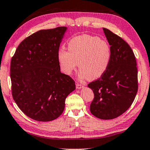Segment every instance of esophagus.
<instances>
[{
    "label": "esophagus",
    "mask_w": 150,
    "mask_h": 150,
    "mask_svg": "<svg viewBox=\"0 0 150 150\" xmlns=\"http://www.w3.org/2000/svg\"><path fill=\"white\" fill-rule=\"evenodd\" d=\"M76 88L78 89H81V88H83V86L82 84L81 83H76Z\"/></svg>",
    "instance_id": "1"
}]
</instances>
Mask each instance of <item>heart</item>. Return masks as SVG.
<instances>
[{
	"label": "heart",
	"instance_id": "1",
	"mask_svg": "<svg viewBox=\"0 0 150 150\" xmlns=\"http://www.w3.org/2000/svg\"><path fill=\"white\" fill-rule=\"evenodd\" d=\"M68 50L59 49L57 59L62 73L71 75L77 66L80 79L94 80L108 69L111 61V48L108 42L94 35L83 34L73 37Z\"/></svg>",
	"mask_w": 150,
	"mask_h": 150
}]
</instances>
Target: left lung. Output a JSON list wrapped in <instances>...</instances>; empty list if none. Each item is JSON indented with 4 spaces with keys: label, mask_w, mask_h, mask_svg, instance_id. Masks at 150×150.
I'll return each mask as SVG.
<instances>
[{
    "label": "left lung",
    "mask_w": 150,
    "mask_h": 150,
    "mask_svg": "<svg viewBox=\"0 0 150 150\" xmlns=\"http://www.w3.org/2000/svg\"><path fill=\"white\" fill-rule=\"evenodd\" d=\"M111 48L109 67L100 79L91 82L94 98L90 112L100 119H113L126 112L137 92V69L132 49L121 38L103 28Z\"/></svg>",
    "instance_id": "8db88e82"
}]
</instances>
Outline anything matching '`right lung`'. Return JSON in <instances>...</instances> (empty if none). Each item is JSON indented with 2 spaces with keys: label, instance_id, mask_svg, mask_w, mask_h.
<instances>
[{
  "label": "right lung",
  "instance_id": "right-lung-1",
  "mask_svg": "<svg viewBox=\"0 0 150 150\" xmlns=\"http://www.w3.org/2000/svg\"><path fill=\"white\" fill-rule=\"evenodd\" d=\"M67 27L42 30L21 42L11 62L12 95L23 112L42 122L57 118L75 81L61 72L57 52Z\"/></svg>",
  "mask_w": 150,
  "mask_h": 150
}]
</instances>
